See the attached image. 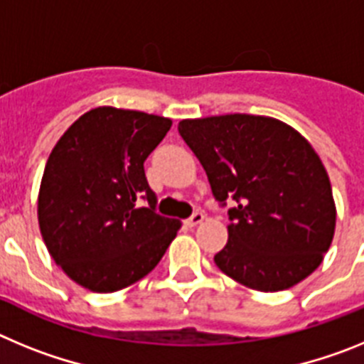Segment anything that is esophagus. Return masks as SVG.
Instances as JSON below:
<instances>
[{"label":"esophagus","mask_w":364,"mask_h":364,"mask_svg":"<svg viewBox=\"0 0 364 364\" xmlns=\"http://www.w3.org/2000/svg\"><path fill=\"white\" fill-rule=\"evenodd\" d=\"M202 220H204V213H202V211H195V213L186 220V224L193 228V226H197V224H200Z\"/></svg>","instance_id":"obj_1"}]
</instances>
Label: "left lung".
<instances>
[{
    "label": "left lung",
    "instance_id": "1",
    "mask_svg": "<svg viewBox=\"0 0 364 364\" xmlns=\"http://www.w3.org/2000/svg\"><path fill=\"white\" fill-rule=\"evenodd\" d=\"M213 197L228 210V244L215 264L259 291L288 290L323 262L336 204L323 162L294 127L268 117L224 114L182 120Z\"/></svg>",
    "mask_w": 364,
    "mask_h": 364
}]
</instances>
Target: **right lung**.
<instances>
[{
	"mask_svg": "<svg viewBox=\"0 0 364 364\" xmlns=\"http://www.w3.org/2000/svg\"><path fill=\"white\" fill-rule=\"evenodd\" d=\"M169 129V118L96 107L54 146L38 197L41 237L54 262L87 290L111 294L146 277L182 226L156 213L144 171Z\"/></svg>",
	"mask_w": 364,
	"mask_h": 364,
	"instance_id": "obj_1",
	"label": "right lung"
}]
</instances>
